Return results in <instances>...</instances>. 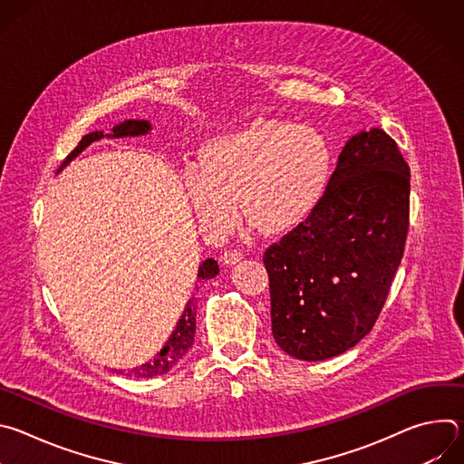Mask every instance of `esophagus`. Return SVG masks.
I'll return each instance as SVG.
<instances>
[{"instance_id":"esophagus-1","label":"esophagus","mask_w":464,"mask_h":464,"mask_svg":"<svg viewBox=\"0 0 464 464\" xmlns=\"http://www.w3.org/2000/svg\"><path fill=\"white\" fill-rule=\"evenodd\" d=\"M222 260H224V264H227V266H233V264L242 260V253L238 249H229V251L224 253Z\"/></svg>"}]
</instances>
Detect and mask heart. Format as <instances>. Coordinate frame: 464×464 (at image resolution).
<instances>
[{
    "label": "heart",
    "mask_w": 464,
    "mask_h": 464,
    "mask_svg": "<svg viewBox=\"0 0 464 464\" xmlns=\"http://www.w3.org/2000/svg\"><path fill=\"white\" fill-rule=\"evenodd\" d=\"M330 176L324 141L304 126L253 121L206 143L183 185L200 227L222 238L244 218L266 235H285L319 204Z\"/></svg>",
    "instance_id": "b5f03b06"
}]
</instances>
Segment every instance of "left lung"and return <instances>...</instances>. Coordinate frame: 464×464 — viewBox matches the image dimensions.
<instances>
[{
	"label": "left lung",
	"mask_w": 464,
	"mask_h": 464,
	"mask_svg": "<svg viewBox=\"0 0 464 464\" xmlns=\"http://www.w3.org/2000/svg\"><path fill=\"white\" fill-rule=\"evenodd\" d=\"M408 224V163L383 130L360 131L306 222L264 253L276 343L319 362L367 336L401 266Z\"/></svg>",
	"instance_id": "1"
}]
</instances>
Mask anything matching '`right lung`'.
Listing matches in <instances>:
<instances>
[{
    "label": "right lung",
    "mask_w": 464,
    "mask_h": 464,
    "mask_svg": "<svg viewBox=\"0 0 464 464\" xmlns=\"http://www.w3.org/2000/svg\"><path fill=\"white\" fill-rule=\"evenodd\" d=\"M150 130H152V124L149 121H145V119H126V121L115 124L111 128L110 134H104L102 130L101 131H92V134L84 136L81 140V143L77 145V149L72 150V154L63 160L62 167L56 170V174L62 172L63 167H68L77 156H81L95 141H101L104 138L106 140L140 138V136L150 134ZM218 272H220L218 262L215 258H208V260H204L200 264V270H198V279H200V281L213 279V277L218 276ZM194 333H196V303H194V297H190L188 303L183 308L181 317L178 319L174 330L170 333L169 340L161 347V351L150 362H147V363H143L140 367L130 369L126 372V376H130V378H154V376L169 372L188 353V349L192 347ZM119 372H122V371H119Z\"/></svg>",
    "instance_id": "1"
}]
</instances>
